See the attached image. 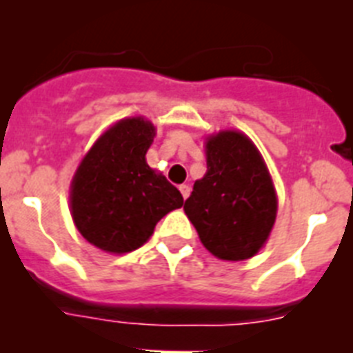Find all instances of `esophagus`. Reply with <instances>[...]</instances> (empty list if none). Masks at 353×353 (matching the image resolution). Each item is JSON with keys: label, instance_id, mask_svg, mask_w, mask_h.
<instances>
[{"label": "esophagus", "instance_id": "obj_1", "mask_svg": "<svg viewBox=\"0 0 353 353\" xmlns=\"http://www.w3.org/2000/svg\"><path fill=\"white\" fill-rule=\"evenodd\" d=\"M179 189H180V192H182L183 199H187V198H189V194H191V187H189V185H185V183H183V185H180Z\"/></svg>", "mask_w": 353, "mask_h": 353}]
</instances>
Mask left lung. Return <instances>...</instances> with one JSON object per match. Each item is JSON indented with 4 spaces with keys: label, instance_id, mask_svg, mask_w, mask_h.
<instances>
[{
    "label": "left lung",
    "instance_id": "obj_1",
    "mask_svg": "<svg viewBox=\"0 0 353 353\" xmlns=\"http://www.w3.org/2000/svg\"><path fill=\"white\" fill-rule=\"evenodd\" d=\"M207 173L196 180L183 210L201 244L221 260L254 256L277 214L274 183L254 143L239 130L207 138Z\"/></svg>",
    "mask_w": 353,
    "mask_h": 353
}]
</instances>
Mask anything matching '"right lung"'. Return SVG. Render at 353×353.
Here are the masks:
<instances>
[{"mask_svg": "<svg viewBox=\"0 0 353 353\" xmlns=\"http://www.w3.org/2000/svg\"><path fill=\"white\" fill-rule=\"evenodd\" d=\"M155 127L141 117L109 127L84 155L70 185L72 219L90 244L105 252L141 248L183 198L146 164Z\"/></svg>", "mask_w": 353, "mask_h": 353, "instance_id": "add662e5", "label": "right lung"}]
</instances>
